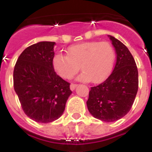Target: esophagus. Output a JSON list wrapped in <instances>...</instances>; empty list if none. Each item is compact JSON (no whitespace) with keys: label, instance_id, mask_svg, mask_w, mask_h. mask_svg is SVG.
I'll use <instances>...</instances> for the list:
<instances>
[{"label":"esophagus","instance_id":"esophagus-1","mask_svg":"<svg viewBox=\"0 0 152 152\" xmlns=\"http://www.w3.org/2000/svg\"><path fill=\"white\" fill-rule=\"evenodd\" d=\"M77 86V84H73V83H72V84H71V85H70V88H71V90H72V91H74Z\"/></svg>","mask_w":152,"mask_h":152}]
</instances>
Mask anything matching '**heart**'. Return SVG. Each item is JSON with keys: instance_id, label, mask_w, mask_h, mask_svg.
Instances as JSON below:
<instances>
[{"instance_id": "obj_1", "label": "heart", "mask_w": 152, "mask_h": 152, "mask_svg": "<svg viewBox=\"0 0 152 152\" xmlns=\"http://www.w3.org/2000/svg\"><path fill=\"white\" fill-rule=\"evenodd\" d=\"M116 59L113 47L107 42H89L71 46L67 56L56 55L53 66L57 73L64 79H69L78 72L83 73L78 79L84 81L100 83L112 72Z\"/></svg>"}]
</instances>
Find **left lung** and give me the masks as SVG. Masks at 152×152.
<instances>
[{"label":"left lung","mask_w":152,"mask_h":152,"mask_svg":"<svg viewBox=\"0 0 152 152\" xmlns=\"http://www.w3.org/2000/svg\"><path fill=\"white\" fill-rule=\"evenodd\" d=\"M108 36L116 50V64L103 83L91 88L87 106L94 117L114 122L131 110L139 88V73L128 48L113 36Z\"/></svg>","instance_id":"obj_1"}]
</instances>
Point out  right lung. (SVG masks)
Instances as JSON below:
<instances>
[{"label":"right lung","instance_id":"obj_1","mask_svg":"<svg viewBox=\"0 0 152 152\" xmlns=\"http://www.w3.org/2000/svg\"><path fill=\"white\" fill-rule=\"evenodd\" d=\"M55 45L54 42H40L27 47L13 70V88L23 110L37 123L58 119L72 93L70 83L55 72Z\"/></svg>","mask_w":152,"mask_h":152}]
</instances>
